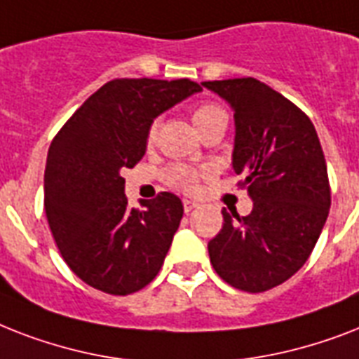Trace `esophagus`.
I'll return each mask as SVG.
<instances>
[{
  "label": "esophagus",
  "instance_id": "34e87169",
  "mask_svg": "<svg viewBox=\"0 0 359 359\" xmlns=\"http://www.w3.org/2000/svg\"><path fill=\"white\" fill-rule=\"evenodd\" d=\"M182 205H184V210H186V212H191L194 208L199 207V203H197V201H191V199H184V201H182Z\"/></svg>",
  "mask_w": 359,
  "mask_h": 359
}]
</instances>
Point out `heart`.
<instances>
[{
	"mask_svg": "<svg viewBox=\"0 0 359 359\" xmlns=\"http://www.w3.org/2000/svg\"><path fill=\"white\" fill-rule=\"evenodd\" d=\"M191 121L196 124V128L201 132L203 128H207L208 124L218 123V121H227V115L219 106L216 104H201L194 109L191 114ZM156 135V124H151L149 128V134H147V141L152 143ZM199 177L201 173L197 169L190 168V165H184V163H173L165 169L163 173V180L168 182L171 188H177V190L182 191H194L197 188V182H199Z\"/></svg>",
	"mask_w": 359,
	"mask_h": 359,
	"instance_id": "1",
	"label": "heart"
}]
</instances>
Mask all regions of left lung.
Wrapping results in <instances>:
<instances>
[{"label": "left lung", "mask_w": 359, "mask_h": 359, "mask_svg": "<svg viewBox=\"0 0 359 359\" xmlns=\"http://www.w3.org/2000/svg\"><path fill=\"white\" fill-rule=\"evenodd\" d=\"M235 111L233 169L253 210H222L208 242L214 270L245 292L294 276L311 255L330 212L328 169L317 130L298 106L255 78L203 81Z\"/></svg>", "instance_id": "left-lung-1"}]
</instances>
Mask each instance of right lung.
<instances>
[{"label":"right lung","mask_w":359,"mask_h":359,"mask_svg":"<svg viewBox=\"0 0 359 359\" xmlns=\"http://www.w3.org/2000/svg\"><path fill=\"white\" fill-rule=\"evenodd\" d=\"M199 91L188 78L111 80L53 137L44 210L61 257L87 285L126 296L160 272L184 214L182 201L162 191L141 210L130 208L121 171L143 158L158 115Z\"/></svg>","instance_id":"obj_1"}]
</instances>
